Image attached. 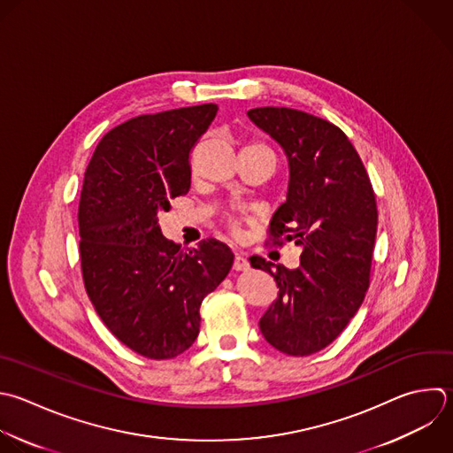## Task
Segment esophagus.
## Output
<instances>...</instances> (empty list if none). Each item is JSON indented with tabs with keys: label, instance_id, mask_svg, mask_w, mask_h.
Listing matches in <instances>:
<instances>
[{
	"label": "esophagus",
	"instance_id": "obj_1",
	"mask_svg": "<svg viewBox=\"0 0 453 453\" xmlns=\"http://www.w3.org/2000/svg\"><path fill=\"white\" fill-rule=\"evenodd\" d=\"M248 269H250L248 260L242 255H235V258H234V271H248Z\"/></svg>",
	"mask_w": 453,
	"mask_h": 453
}]
</instances>
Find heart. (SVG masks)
Listing matches in <instances>:
<instances>
[{"mask_svg":"<svg viewBox=\"0 0 453 453\" xmlns=\"http://www.w3.org/2000/svg\"><path fill=\"white\" fill-rule=\"evenodd\" d=\"M244 149H264V150H271L267 145H264V143H258V142H255V143H250V145H246ZM242 149V150H244ZM226 226L230 228V232L232 234H239L241 232V223L235 219V218H226Z\"/></svg>","mask_w":453,"mask_h":453,"instance_id":"b5f03b06","label":"heart"}]
</instances>
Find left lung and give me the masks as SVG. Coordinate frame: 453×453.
I'll list each match as a JSON object with an SVG mask.
<instances>
[{"mask_svg":"<svg viewBox=\"0 0 453 453\" xmlns=\"http://www.w3.org/2000/svg\"><path fill=\"white\" fill-rule=\"evenodd\" d=\"M248 117L285 150L287 202L269 225L273 246L303 248L297 269L262 257L250 264L274 276L276 303L260 319L264 338L288 356L327 347L359 310L370 285L377 202L365 165L334 124L292 108H255Z\"/></svg>","mask_w":453,"mask_h":453,"instance_id":"1","label":"left lung"}]
</instances>
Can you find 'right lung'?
<instances>
[{
    "label": "right lung",
    "mask_w": 453,
    "mask_h": 453,
    "mask_svg": "<svg viewBox=\"0 0 453 453\" xmlns=\"http://www.w3.org/2000/svg\"><path fill=\"white\" fill-rule=\"evenodd\" d=\"M216 104L134 117L104 134L85 172L78 221L87 294L129 349L170 359L200 333V304L230 273L232 250L216 241L180 248L157 214L189 191V152Z\"/></svg>",
    "instance_id": "add662e5"
}]
</instances>
